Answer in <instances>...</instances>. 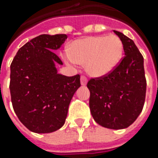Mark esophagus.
<instances>
[{
	"instance_id": "esophagus-1",
	"label": "esophagus",
	"mask_w": 158,
	"mask_h": 158,
	"mask_svg": "<svg viewBox=\"0 0 158 158\" xmlns=\"http://www.w3.org/2000/svg\"><path fill=\"white\" fill-rule=\"evenodd\" d=\"M87 82H88L87 78L84 76H81V84H82V86H85L87 84Z\"/></svg>"
}]
</instances>
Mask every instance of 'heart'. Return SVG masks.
Wrapping results in <instances>:
<instances>
[{
  "instance_id": "heart-1",
  "label": "heart",
  "mask_w": 158,
  "mask_h": 158,
  "mask_svg": "<svg viewBox=\"0 0 158 158\" xmlns=\"http://www.w3.org/2000/svg\"><path fill=\"white\" fill-rule=\"evenodd\" d=\"M122 53L123 44L118 37L94 36L74 41L69 47V55L65 60L71 64H86L89 75L100 77L117 67Z\"/></svg>"
}]
</instances>
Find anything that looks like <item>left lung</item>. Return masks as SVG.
Segmentation results:
<instances>
[{"mask_svg":"<svg viewBox=\"0 0 158 158\" xmlns=\"http://www.w3.org/2000/svg\"><path fill=\"white\" fill-rule=\"evenodd\" d=\"M123 44L125 56L107 76L91 78L89 109L95 121L110 129H123L135 122L143 111L146 96L143 57L135 42L113 31Z\"/></svg>","mask_w":158,"mask_h":158,"instance_id":"1","label":"left lung"}]
</instances>
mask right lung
Listing matches in <instances>:
<instances>
[{"mask_svg": "<svg viewBox=\"0 0 158 158\" xmlns=\"http://www.w3.org/2000/svg\"><path fill=\"white\" fill-rule=\"evenodd\" d=\"M66 34H42L27 42L10 65L9 89L16 116L29 130L52 133L65 123L70 101L81 86L80 76L58 74L62 61L53 51Z\"/></svg>", "mask_w": 158, "mask_h": 158, "instance_id": "obj_1", "label": "right lung"}]
</instances>
